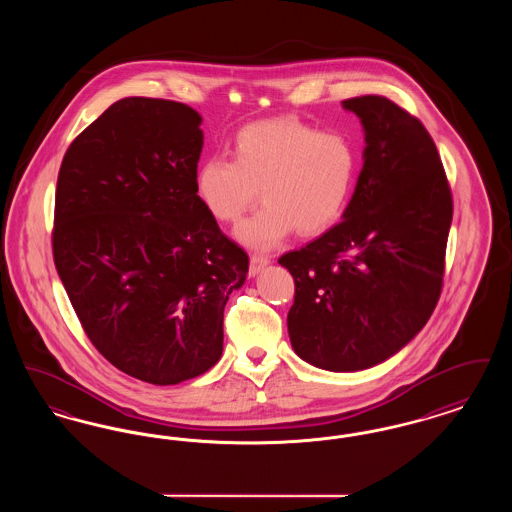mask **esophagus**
Returning <instances> with one entry per match:
<instances>
[{"label": "esophagus", "instance_id": "obj_1", "mask_svg": "<svg viewBox=\"0 0 512 512\" xmlns=\"http://www.w3.org/2000/svg\"><path fill=\"white\" fill-rule=\"evenodd\" d=\"M270 263V259L265 255H259V253H253L251 259H249V276H257L263 268L267 267Z\"/></svg>", "mask_w": 512, "mask_h": 512}]
</instances>
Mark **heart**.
<instances>
[{"instance_id": "b5f03b06", "label": "heart", "mask_w": 512, "mask_h": 512, "mask_svg": "<svg viewBox=\"0 0 512 512\" xmlns=\"http://www.w3.org/2000/svg\"><path fill=\"white\" fill-rule=\"evenodd\" d=\"M357 172L359 151L347 134L280 117L240 128L232 159L207 157L195 172V194L211 217L236 222L261 190L265 207L238 226L236 238L270 249L295 228L301 236L332 228L349 205Z\"/></svg>"}]
</instances>
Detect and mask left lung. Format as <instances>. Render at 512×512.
I'll use <instances>...</instances> for the list:
<instances>
[{"instance_id":"8db88e82","label":"left lung","mask_w":512,"mask_h":512,"mask_svg":"<svg viewBox=\"0 0 512 512\" xmlns=\"http://www.w3.org/2000/svg\"><path fill=\"white\" fill-rule=\"evenodd\" d=\"M341 105L365 130L355 192L340 224L278 263L295 282L293 351L324 370L357 372L388 361L434 313L453 199L422 122L382 96Z\"/></svg>"}]
</instances>
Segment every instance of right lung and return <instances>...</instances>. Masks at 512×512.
Returning a JSON list of instances; mask_svg holds the SVG:
<instances>
[{"label":"right lung","mask_w":512,"mask_h":512,"mask_svg":"<svg viewBox=\"0 0 512 512\" xmlns=\"http://www.w3.org/2000/svg\"><path fill=\"white\" fill-rule=\"evenodd\" d=\"M201 115L124 98L76 136L55 192L53 261L86 336L124 374L172 386L222 355L249 268L195 194Z\"/></svg>","instance_id":"add662e5"}]
</instances>
